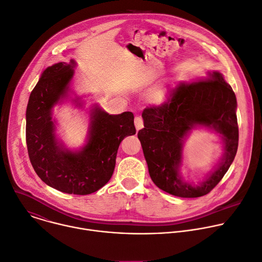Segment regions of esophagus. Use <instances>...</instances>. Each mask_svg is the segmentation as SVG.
Here are the masks:
<instances>
[{"label":"esophagus","instance_id":"1","mask_svg":"<svg viewBox=\"0 0 262 262\" xmlns=\"http://www.w3.org/2000/svg\"><path fill=\"white\" fill-rule=\"evenodd\" d=\"M134 123H135V127H136V130H137V131L140 130L141 128H143V120H142V118H141L140 115H137V116H136Z\"/></svg>","mask_w":262,"mask_h":262}]
</instances>
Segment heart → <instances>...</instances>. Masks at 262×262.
<instances>
[{
	"label": "heart",
	"instance_id": "1",
	"mask_svg": "<svg viewBox=\"0 0 262 262\" xmlns=\"http://www.w3.org/2000/svg\"><path fill=\"white\" fill-rule=\"evenodd\" d=\"M165 98H166V93L164 90H158L157 92L154 93L153 97H152V101L155 103V104H161L165 101Z\"/></svg>",
	"mask_w": 262,
	"mask_h": 262
}]
</instances>
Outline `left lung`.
I'll use <instances>...</instances> for the list:
<instances>
[{
    "label": "left lung",
    "instance_id": "obj_1",
    "mask_svg": "<svg viewBox=\"0 0 262 262\" xmlns=\"http://www.w3.org/2000/svg\"><path fill=\"white\" fill-rule=\"evenodd\" d=\"M236 98L217 72L193 82H179L167 99L142 111L143 126L138 131L152 181L163 191L181 198L209 193L233 162L238 147ZM196 124L212 126L223 135L226 155L219 168L200 187L183 184L178 175L182 141Z\"/></svg>",
    "mask_w": 262,
    "mask_h": 262
}]
</instances>
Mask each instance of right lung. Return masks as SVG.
I'll return each mask as SVG.
<instances>
[{
	"label": "right lung",
	"mask_w": 262,
	"mask_h": 262,
	"mask_svg": "<svg viewBox=\"0 0 262 262\" xmlns=\"http://www.w3.org/2000/svg\"><path fill=\"white\" fill-rule=\"evenodd\" d=\"M72 64L59 62L48 68L31 92L26 111V142L31 164L46 184L84 195L110 180L122 140L135 134L136 129L132 112L110 115L96 108L90 141L81 152L62 151L57 146L51 109L67 93L74 74Z\"/></svg>",
	"instance_id": "add662e5"
}]
</instances>
